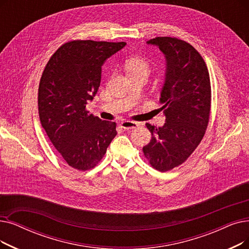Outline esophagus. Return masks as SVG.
<instances>
[{
  "mask_svg": "<svg viewBox=\"0 0 249 249\" xmlns=\"http://www.w3.org/2000/svg\"><path fill=\"white\" fill-rule=\"evenodd\" d=\"M120 125L123 129H126V130H129V129H134L138 126V124L133 121H123L121 122Z\"/></svg>",
  "mask_w": 249,
  "mask_h": 249,
  "instance_id": "1",
  "label": "esophagus"
}]
</instances>
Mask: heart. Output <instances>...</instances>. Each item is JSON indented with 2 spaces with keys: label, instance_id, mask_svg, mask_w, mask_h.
<instances>
[{
  "label": "heart",
  "instance_id": "obj_1",
  "mask_svg": "<svg viewBox=\"0 0 249 249\" xmlns=\"http://www.w3.org/2000/svg\"><path fill=\"white\" fill-rule=\"evenodd\" d=\"M126 68L130 75L137 73L148 74L150 71L148 62L143 58H132L128 60L126 63Z\"/></svg>",
  "mask_w": 249,
  "mask_h": 249
}]
</instances>
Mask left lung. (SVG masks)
Instances as JSON below:
<instances>
[{
    "instance_id": "1",
    "label": "left lung",
    "mask_w": 249,
    "mask_h": 249,
    "mask_svg": "<svg viewBox=\"0 0 249 249\" xmlns=\"http://www.w3.org/2000/svg\"><path fill=\"white\" fill-rule=\"evenodd\" d=\"M166 58L165 82L160 102L166 123H146L151 139L143 146L144 157L155 169L166 172L178 167L200 143L211 112V81L200 53L188 42L176 37L149 39Z\"/></svg>"
}]
</instances>
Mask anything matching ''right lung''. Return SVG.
<instances>
[{
    "label": "right lung",
    "mask_w": 249,
    "mask_h": 249,
    "mask_svg": "<svg viewBox=\"0 0 249 249\" xmlns=\"http://www.w3.org/2000/svg\"><path fill=\"white\" fill-rule=\"evenodd\" d=\"M126 42L73 40L49 60L38 88V114L51 142L67 164L92 169L117 135L116 123L86 111L98 92L102 66Z\"/></svg>",
    "instance_id": "right-lung-1"
}]
</instances>
